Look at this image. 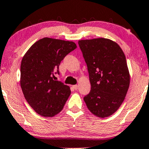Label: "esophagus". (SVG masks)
Listing matches in <instances>:
<instances>
[{"label": "esophagus", "mask_w": 149, "mask_h": 149, "mask_svg": "<svg viewBox=\"0 0 149 149\" xmlns=\"http://www.w3.org/2000/svg\"><path fill=\"white\" fill-rule=\"evenodd\" d=\"M72 87H73V89H75V90L78 89V85H77V84H76V85H73Z\"/></svg>", "instance_id": "obj_1"}]
</instances>
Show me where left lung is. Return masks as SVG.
<instances>
[{
    "label": "left lung",
    "mask_w": 149,
    "mask_h": 149,
    "mask_svg": "<svg viewBox=\"0 0 149 149\" xmlns=\"http://www.w3.org/2000/svg\"><path fill=\"white\" fill-rule=\"evenodd\" d=\"M87 66L91 90L84 96L88 109L99 117L113 113L124 102L130 76L119 45L105 38L78 42Z\"/></svg>",
    "instance_id": "left-lung-1"
}]
</instances>
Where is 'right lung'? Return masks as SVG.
<instances>
[{"mask_svg": "<svg viewBox=\"0 0 149 149\" xmlns=\"http://www.w3.org/2000/svg\"><path fill=\"white\" fill-rule=\"evenodd\" d=\"M77 48L74 42L44 38L33 45L22 59L20 86L30 106L39 114L53 116L62 111L71 94L70 87L55 80L59 66Z\"/></svg>", "mask_w": 149, "mask_h": 149, "instance_id": "1", "label": "right lung"}]
</instances>
